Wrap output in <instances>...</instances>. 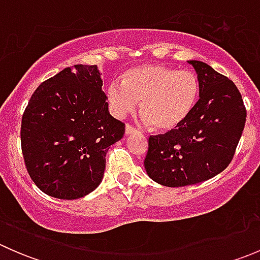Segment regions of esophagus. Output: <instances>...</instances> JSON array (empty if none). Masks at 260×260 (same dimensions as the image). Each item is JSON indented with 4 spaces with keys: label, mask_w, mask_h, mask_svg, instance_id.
Segmentation results:
<instances>
[{
    "label": "esophagus",
    "mask_w": 260,
    "mask_h": 260,
    "mask_svg": "<svg viewBox=\"0 0 260 260\" xmlns=\"http://www.w3.org/2000/svg\"><path fill=\"white\" fill-rule=\"evenodd\" d=\"M136 133H137V129H136V128H133L132 125H129V124L125 125V136L136 135Z\"/></svg>",
    "instance_id": "34e87169"
}]
</instances>
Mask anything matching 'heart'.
<instances>
[{"instance_id": "obj_1", "label": "heart", "mask_w": 260, "mask_h": 260, "mask_svg": "<svg viewBox=\"0 0 260 260\" xmlns=\"http://www.w3.org/2000/svg\"><path fill=\"white\" fill-rule=\"evenodd\" d=\"M199 90V80L193 73L146 64L125 72L123 83L112 81L107 89V99L112 113L118 118L135 112L141 100L143 122L159 132H171L192 113Z\"/></svg>"}]
</instances>
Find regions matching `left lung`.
<instances>
[{
	"mask_svg": "<svg viewBox=\"0 0 260 260\" xmlns=\"http://www.w3.org/2000/svg\"><path fill=\"white\" fill-rule=\"evenodd\" d=\"M198 74L199 101L175 131L149 137L147 175L169 187L193 185L229 166L245 125L242 94L206 62L188 60Z\"/></svg>",
	"mask_w": 260,
	"mask_h": 260,
	"instance_id": "1",
	"label": "left lung"
}]
</instances>
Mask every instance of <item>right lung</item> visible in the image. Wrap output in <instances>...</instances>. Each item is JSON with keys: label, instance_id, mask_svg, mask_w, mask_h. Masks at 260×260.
I'll use <instances>...</instances> for the list:
<instances>
[{"label": "right lung", "instance_id": "1", "mask_svg": "<svg viewBox=\"0 0 260 260\" xmlns=\"http://www.w3.org/2000/svg\"><path fill=\"white\" fill-rule=\"evenodd\" d=\"M96 65H75L39 85L21 123L31 180L51 198L74 200L101 185L109 147L124 124L108 111Z\"/></svg>", "mask_w": 260, "mask_h": 260}]
</instances>
